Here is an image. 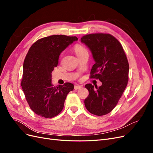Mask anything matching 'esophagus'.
I'll use <instances>...</instances> for the list:
<instances>
[{
  "label": "esophagus",
  "instance_id": "esophagus-1",
  "mask_svg": "<svg viewBox=\"0 0 153 153\" xmlns=\"http://www.w3.org/2000/svg\"><path fill=\"white\" fill-rule=\"evenodd\" d=\"M82 87V85H75V89H76V90L80 89Z\"/></svg>",
  "mask_w": 153,
  "mask_h": 153
}]
</instances>
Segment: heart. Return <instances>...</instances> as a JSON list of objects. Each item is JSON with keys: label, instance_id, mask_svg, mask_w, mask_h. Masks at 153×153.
I'll return each instance as SVG.
<instances>
[{"label": "heart", "instance_id": "1", "mask_svg": "<svg viewBox=\"0 0 153 153\" xmlns=\"http://www.w3.org/2000/svg\"><path fill=\"white\" fill-rule=\"evenodd\" d=\"M74 50H75L77 57H79L83 54L88 53L87 50L84 47H83L82 45H76L75 46V47H74Z\"/></svg>", "mask_w": 153, "mask_h": 153}]
</instances>
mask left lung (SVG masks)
<instances>
[{
	"label": "left lung",
	"mask_w": 153,
	"mask_h": 153,
	"mask_svg": "<svg viewBox=\"0 0 153 153\" xmlns=\"http://www.w3.org/2000/svg\"><path fill=\"white\" fill-rule=\"evenodd\" d=\"M81 42L89 48L95 64L91 78H98L102 85L97 87L85 85L89 96L85 108L92 114L103 115L117 105L128 82L129 64L119 41L109 34H91L83 36Z\"/></svg>",
	"instance_id": "obj_1"
}]
</instances>
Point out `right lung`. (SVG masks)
Instances as JSON below:
<instances>
[{
	"mask_svg": "<svg viewBox=\"0 0 153 153\" xmlns=\"http://www.w3.org/2000/svg\"><path fill=\"white\" fill-rule=\"evenodd\" d=\"M77 40L76 36L53 35L38 40L30 48L23 66L21 85L30 108L37 115L52 118L62 110L74 85L68 82L53 87L52 72L57 66L60 54Z\"/></svg>",
	"mask_w": 153,
	"mask_h": 153,
	"instance_id": "obj_1",
	"label": "right lung"
}]
</instances>
